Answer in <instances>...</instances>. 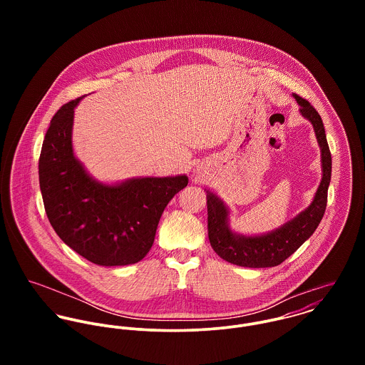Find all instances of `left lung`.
I'll return each mask as SVG.
<instances>
[{"instance_id": "8db88e82", "label": "left lung", "mask_w": 365, "mask_h": 365, "mask_svg": "<svg viewBox=\"0 0 365 365\" xmlns=\"http://www.w3.org/2000/svg\"><path fill=\"white\" fill-rule=\"evenodd\" d=\"M299 110L313 125L322 153V181L312 204L277 230L261 236L237 235L229 227V210L213 194L208 192V236L215 253L223 260L240 267H275L295 253L319 226L327 204V190L331 177V155L326 140L324 126L317 110L305 98L294 94Z\"/></svg>"}]
</instances>
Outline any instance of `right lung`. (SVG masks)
<instances>
[{
	"mask_svg": "<svg viewBox=\"0 0 365 365\" xmlns=\"http://www.w3.org/2000/svg\"><path fill=\"white\" fill-rule=\"evenodd\" d=\"M53 116L39 157V184L49 222L58 237L94 264L113 267L142 260L153 246L157 225L187 175L132 178L106 185L87 174L71 145L74 108Z\"/></svg>",
	"mask_w": 365,
	"mask_h": 365,
	"instance_id": "add662e5",
	"label": "right lung"
}]
</instances>
